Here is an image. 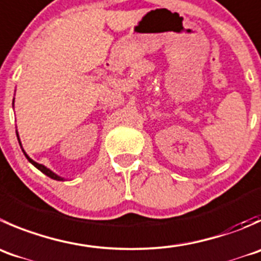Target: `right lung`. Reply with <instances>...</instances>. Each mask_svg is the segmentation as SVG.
Segmentation results:
<instances>
[{"mask_svg": "<svg viewBox=\"0 0 261 261\" xmlns=\"http://www.w3.org/2000/svg\"><path fill=\"white\" fill-rule=\"evenodd\" d=\"M17 139H19V138H17ZM22 151H24V150H22ZM24 154H25V156H27V159H28V161H29L30 163L33 164V166H34V167H37V168L39 169L40 172H43V173H44L45 176L50 177V178H53V179H57V181H62V179H63L62 177H60V176H57V174H56V173H53V172L50 171V169H48L47 167H44V166H43V164H39V163H37V162H34V161H33L32 158H29V156L27 155V153H25V151H24Z\"/></svg>", "mask_w": 261, "mask_h": 261, "instance_id": "obj_1", "label": "right lung"}]
</instances>
